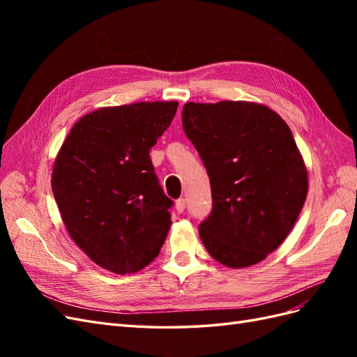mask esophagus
I'll list each match as a JSON object with an SVG mask.
<instances>
[{
  "instance_id": "1",
  "label": "esophagus",
  "mask_w": 357,
  "mask_h": 357,
  "mask_svg": "<svg viewBox=\"0 0 357 357\" xmlns=\"http://www.w3.org/2000/svg\"><path fill=\"white\" fill-rule=\"evenodd\" d=\"M176 210L178 213H183L186 210V199L185 198H180V199L176 201Z\"/></svg>"
}]
</instances>
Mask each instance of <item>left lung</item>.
<instances>
[{"label": "left lung", "instance_id": "left-lung-1", "mask_svg": "<svg viewBox=\"0 0 357 357\" xmlns=\"http://www.w3.org/2000/svg\"><path fill=\"white\" fill-rule=\"evenodd\" d=\"M181 121L210 177L213 210L199 225L205 248L229 268L262 262L287 238L308 192L290 128L250 101L186 102Z\"/></svg>", "mask_w": 357, "mask_h": 357}]
</instances>
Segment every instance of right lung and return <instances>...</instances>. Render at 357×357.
<instances>
[{"label":"right lung","mask_w":357,"mask_h":357,"mask_svg":"<svg viewBox=\"0 0 357 357\" xmlns=\"http://www.w3.org/2000/svg\"><path fill=\"white\" fill-rule=\"evenodd\" d=\"M177 101L101 107L84 114L61 146L52 190L63 225L92 261L134 274L159 255L172 201L159 186L150 149Z\"/></svg>","instance_id":"add662e5"}]
</instances>
